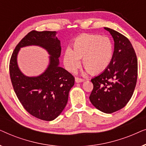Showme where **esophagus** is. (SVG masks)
<instances>
[{
    "label": "esophagus",
    "mask_w": 146,
    "mask_h": 146,
    "mask_svg": "<svg viewBox=\"0 0 146 146\" xmlns=\"http://www.w3.org/2000/svg\"><path fill=\"white\" fill-rule=\"evenodd\" d=\"M75 80L77 83H79V82H82L84 81V80L83 78H81L76 77L75 78Z\"/></svg>",
    "instance_id": "1"
}]
</instances>
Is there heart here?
<instances>
[{
    "mask_svg": "<svg viewBox=\"0 0 146 146\" xmlns=\"http://www.w3.org/2000/svg\"><path fill=\"white\" fill-rule=\"evenodd\" d=\"M113 55L112 41L107 36L94 34H83L72 43V50L67 48L64 54V63L68 70L74 72L80 64L88 72L96 74L105 70Z\"/></svg>",
    "mask_w": 146,
    "mask_h": 146,
    "instance_id": "obj_1",
    "label": "heart"
}]
</instances>
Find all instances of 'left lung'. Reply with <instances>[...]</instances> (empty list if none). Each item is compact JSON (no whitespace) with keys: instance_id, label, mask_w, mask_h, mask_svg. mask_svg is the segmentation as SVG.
Here are the masks:
<instances>
[{"instance_id":"1","label":"left lung","mask_w":146,"mask_h":146,"mask_svg":"<svg viewBox=\"0 0 146 146\" xmlns=\"http://www.w3.org/2000/svg\"><path fill=\"white\" fill-rule=\"evenodd\" d=\"M104 29L112 36L114 51L106 69L91 80L94 88L89 98L102 112L111 113L125 106L132 96L137 77V60L130 41L114 30Z\"/></svg>"}]
</instances>
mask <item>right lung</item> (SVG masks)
Here are the masks:
<instances>
[{"instance_id":"obj_1","label":"right lung","mask_w":146,"mask_h":146,"mask_svg":"<svg viewBox=\"0 0 146 146\" xmlns=\"http://www.w3.org/2000/svg\"><path fill=\"white\" fill-rule=\"evenodd\" d=\"M55 31H32L16 46L9 64L10 76L16 95L26 110L42 120L52 121L60 114L68 99L74 77L59 66L60 42ZM36 45L48 51L50 64L45 72L36 77H28L17 64V54L21 47Z\"/></svg>"}]
</instances>
